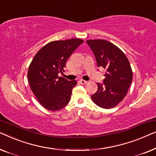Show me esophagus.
I'll use <instances>...</instances> for the list:
<instances>
[{
  "instance_id": "1",
  "label": "esophagus",
  "mask_w": 156,
  "mask_h": 156,
  "mask_svg": "<svg viewBox=\"0 0 156 156\" xmlns=\"http://www.w3.org/2000/svg\"><path fill=\"white\" fill-rule=\"evenodd\" d=\"M79 83H80V84L84 85V84H86L87 82L86 80H79Z\"/></svg>"
}]
</instances>
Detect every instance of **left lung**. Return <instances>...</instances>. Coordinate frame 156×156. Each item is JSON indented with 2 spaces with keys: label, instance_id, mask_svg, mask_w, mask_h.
I'll list each match as a JSON object with an SVG mask.
<instances>
[{
  "label": "left lung",
  "instance_id": "obj_1",
  "mask_svg": "<svg viewBox=\"0 0 156 156\" xmlns=\"http://www.w3.org/2000/svg\"><path fill=\"white\" fill-rule=\"evenodd\" d=\"M86 42L95 55L98 67L106 70L103 83L91 99L102 108H113L126 95L133 78L130 63L119 48L104 39H90Z\"/></svg>",
  "mask_w": 156,
  "mask_h": 156
}]
</instances>
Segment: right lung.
<instances>
[{
	"mask_svg": "<svg viewBox=\"0 0 156 156\" xmlns=\"http://www.w3.org/2000/svg\"><path fill=\"white\" fill-rule=\"evenodd\" d=\"M83 42L80 39L54 41L41 48L32 59L27 77L30 88L45 109L58 111L68 105L76 80L69 81L58 74L64 71L71 54Z\"/></svg>",
	"mask_w": 156,
	"mask_h": 156,
	"instance_id": "1",
	"label": "right lung"
}]
</instances>
